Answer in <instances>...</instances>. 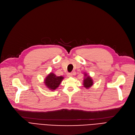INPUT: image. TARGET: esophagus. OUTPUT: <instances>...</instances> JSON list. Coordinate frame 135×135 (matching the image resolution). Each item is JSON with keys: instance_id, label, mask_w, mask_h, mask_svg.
Returning a JSON list of instances; mask_svg holds the SVG:
<instances>
[{"instance_id": "1", "label": "esophagus", "mask_w": 135, "mask_h": 135, "mask_svg": "<svg viewBox=\"0 0 135 135\" xmlns=\"http://www.w3.org/2000/svg\"><path fill=\"white\" fill-rule=\"evenodd\" d=\"M67 75H68V77H72V76L73 75V73H69L67 74Z\"/></svg>"}]
</instances>
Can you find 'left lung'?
<instances>
[{"label": "left lung", "mask_w": 135, "mask_h": 135, "mask_svg": "<svg viewBox=\"0 0 135 135\" xmlns=\"http://www.w3.org/2000/svg\"><path fill=\"white\" fill-rule=\"evenodd\" d=\"M86 74H85V76L86 77ZM84 83H83V85H84V86L85 88H90L92 85H93V80L92 79L89 77V75L87 76V77L86 78H84Z\"/></svg>", "instance_id": "8db88e82"}]
</instances>
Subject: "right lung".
Masks as SVG:
<instances>
[{"mask_svg": "<svg viewBox=\"0 0 135 135\" xmlns=\"http://www.w3.org/2000/svg\"><path fill=\"white\" fill-rule=\"evenodd\" d=\"M63 79V77L62 76L57 77L55 74L51 73L48 76H47L45 80V83L47 87H48L50 89L53 90L58 87Z\"/></svg>", "mask_w": 135, "mask_h": 135, "instance_id": "obj_1", "label": "right lung"}]
</instances>
